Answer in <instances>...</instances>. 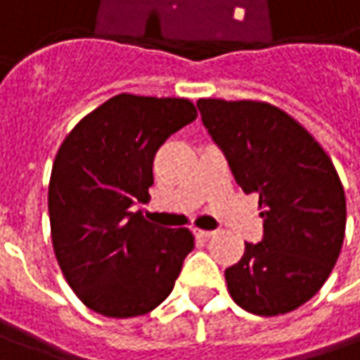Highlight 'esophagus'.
<instances>
[{"label":"esophagus","instance_id":"esophagus-1","mask_svg":"<svg viewBox=\"0 0 360 360\" xmlns=\"http://www.w3.org/2000/svg\"><path fill=\"white\" fill-rule=\"evenodd\" d=\"M194 236H196V238H202V240H210V238H214V236H216V231L214 230H194Z\"/></svg>","mask_w":360,"mask_h":360}]
</instances>
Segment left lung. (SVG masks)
<instances>
[{
    "label": "left lung",
    "mask_w": 360,
    "mask_h": 360,
    "mask_svg": "<svg viewBox=\"0 0 360 360\" xmlns=\"http://www.w3.org/2000/svg\"><path fill=\"white\" fill-rule=\"evenodd\" d=\"M202 122L245 194L259 196L264 238L226 269L231 299L253 315L309 301L337 264L347 204L327 152L297 120L259 101L200 98Z\"/></svg>",
    "instance_id": "obj_1"
}]
</instances>
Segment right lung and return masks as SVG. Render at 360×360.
<instances>
[{
	"label": "right lung",
	"instance_id": "add662e5",
	"mask_svg": "<svg viewBox=\"0 0 360 360\" xmlns=\"http://www.w3.org/2000/svg\"><path fill=\"white\" fill-rule=\"evenodd\" d=\"M196 117L188 98L122 93L63 141L51 170V240L63 276L89 309L136 317L174 289L194 250L192 231L160 228L132 206L148 196L156 150Z\"/></svg>",
	"mask_w": 360,
	"mask_h": 360
}]
</instances>
